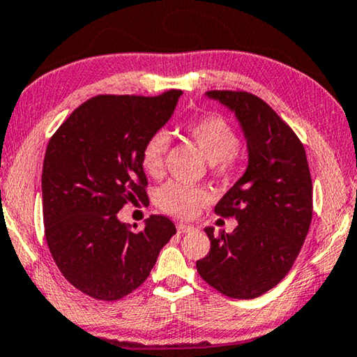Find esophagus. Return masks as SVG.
<instances>
[{
    "instance_id": "obj_1",
    "label": "esophagus",
    "mask_w": 357,
    "mask_h": 357,
    "mask_svg": "<svg viewBox=\"0 0 357 357\" xmlns=\"http://www.w3.org/2000/svg\"><path fill=\"white\" fill-rule=\"evenodd\" d=\"M177 231L180 234H186V233L195 231V227H193V225H188V223H177Z\"/></svg>"
}]
</instances>
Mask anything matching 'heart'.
Instances as JSON below:
<instances>
[{"label": "heart", "instance_id": "heart-1", "mask_svg": "<svg viewBox=\"0 0 357 357\" xmlns=\"http://www.w3.org/2000/svg\"><path fill=\"white\" fill-rule=\"evenodd\" d=\"M183 132L199 148L207 158L212 171L231 174L238 167L241 153L238 148V134L228 119L222 114H204L183 124ZM171 145L169 134L158 130L145 142L142 150V167L150 177H161L164 158ZM207 199V191L201 186L182 182H167L156 191V204L172 215L190 217L197 206Z\"/></svg>", "mask_w": 357, "mask_h": 357}]
</instances>
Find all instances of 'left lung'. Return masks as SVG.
Listing matches in <instances>:
<instances>
[{
  "label": "left lung",
  "mask_w": 357,
  "mask_h": 357,
  "mask_svg": "<svg viewBox=\"0 0 357 357\" xmlns=\"http://www.w3.org/2000/svg\"><path fill=\"white\" fill-rule=\"evenodd\" d=\"M206 97L234 113L248 146V167L215 206L234 217L233 233L213 234L196 261L201 278L231 298H255L278 286L308 234L312 185L305 148L276 112L249 92L211 91Z\"/></svg>",
  "instance_id": "1"
}]
</instances>
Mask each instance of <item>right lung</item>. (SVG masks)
<instances>
[{
    "mask_svg": "<svg viewBox=\"0 0 357 357\" xmlns=\"http://www.w3.org/2000/svg\"><path fill=\"white\" fill-rule=\"evenodd\" d=\"M180 96L92 97L49 140L41 177L46 241L65 279L92 298L119 300L142 286L177 231L162 215L132 231L118 212L148 201L142 150Z\"/></svg>",
    "mask_w": 357,
    "mask_h": 357,
    "instance_id": "right-lung-1",
    "label": "right lung"
}]
</instances>
